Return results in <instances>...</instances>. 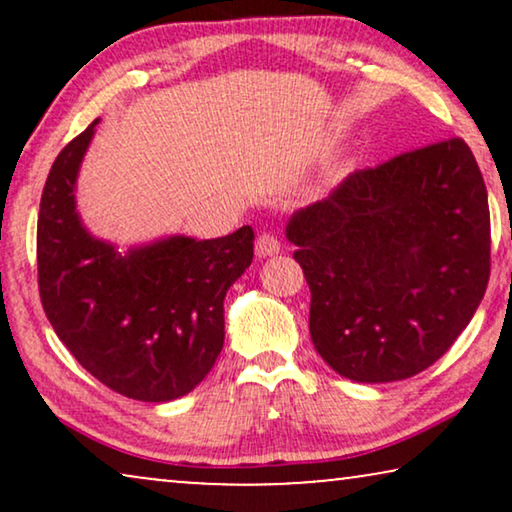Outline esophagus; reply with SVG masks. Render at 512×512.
I'll return each mask as SVG.
<instances>
[{"instance_id": "1", "label": "esophagus", "mask_w": 512, "mask_h": 512, "mask_svg": "<svg viewBox=\"0 0 512 512\" xmlns=\"http://www.w3.org/2000/svg\"><path fill=\"white\" fill-rule=\"evenodd\" d=\"M256 254L261 258H270L279 254V240L270 233H261L256 240Z\"/></svg>"}]
</instances>
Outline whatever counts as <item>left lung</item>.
Segmentation results:
<instances>
[{
  "mask_svg": "<svg viewBox=\"0 0 512 512\" xmlns=\"http://www.w3.org/2000/svg\"><path fill=\"white\" fill-rule=\"evenodd\" d=\"M286 240L310 284V335L354 382H396L436 363L489 282V205L464 139L349 174L298 209Z\"/></svg>",
  "mask_w": 512,
  "mask_h": 512,
  "instance_id": "8db88e82",
  "label": "left lung"
}]
</instances>
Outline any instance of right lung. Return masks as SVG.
Segmentation results:
<instances>
[{"mask_svg":"<svg viewBox=\"0 0 512 512\" xmlns=\"http://www.w3.org/2000/svg\"><path fill=\"white\" fill-rule=\"evenodd\" d=\"M97 123L58 153L41 193V305L90 375L135 401L167 403L198 387L219 359L223 298L251 265L254 230L165 235L123 251L95 237L76 207V179Z\"/></svg>","mask_w":512,"mask_h":512,"instance_id":"1","label":"right lung"}]
</instances>
